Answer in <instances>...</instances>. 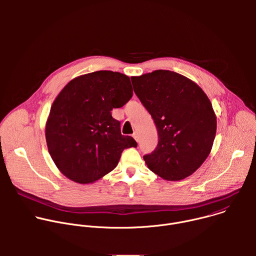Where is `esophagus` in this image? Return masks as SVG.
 <instances>
[{
  "label": "esophagus",
  "mask_w": 256,
  "mask_h": 256,
  "mask_svg": "<svg viewBox=\"0 0 256 256\" xmlns=\"http://www.w3.org/2000/svg\"><path fill=\"white\" fill-rule=\"evenodd\" d=\"M132 136L134 138V140H136V142H138L140 140V138H138V134L136 132H134V134H132Z\"/></svg>",
  "instance_id": "34e87169"
}]
</instances>
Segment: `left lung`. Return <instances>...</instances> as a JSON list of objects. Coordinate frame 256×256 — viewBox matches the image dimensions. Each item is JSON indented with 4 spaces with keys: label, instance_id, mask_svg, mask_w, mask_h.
I'll use <instances>...</instances> for the list:
<instances>
[{
    "label": "left lung",
    "instance_id": "8db88e82",
    "mask_svg": "<svg viewBox=\"0 0 256 256\" xmlns=\"http://www.w3.org/2000/svg\"><path fill=\"white\" fill-rule=\"evenodd\" d=\"M132 82L158 132L156 149L144 156L148 167L171 181L192 175L208 158L216 136L210 99L192 80L167 70L132 77Z\"/></svg>",
    "mask_w": 256,
    "mask_h": 256
}]
</instances>
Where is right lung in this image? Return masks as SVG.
I'll list each match as a JSON object with an SVG mask.
<instances>
[{"instance_id":"add662e5","label":"right lung","mask_w":256,"mask_h":256,"mask_svg":"<svg viewBox=\"0 0 256 256\" xmlns=\"http://www.w3.org/2000/svg\"><path fill=\"white\" fill-rule=\"evenodd\" d=\"M132 96L128 76L97 70L72 80L58 95L46 128L48 152L60 172L92 184L112 171L124 149L136 147L112 116Z\"/></svg>"}]
</instances>
